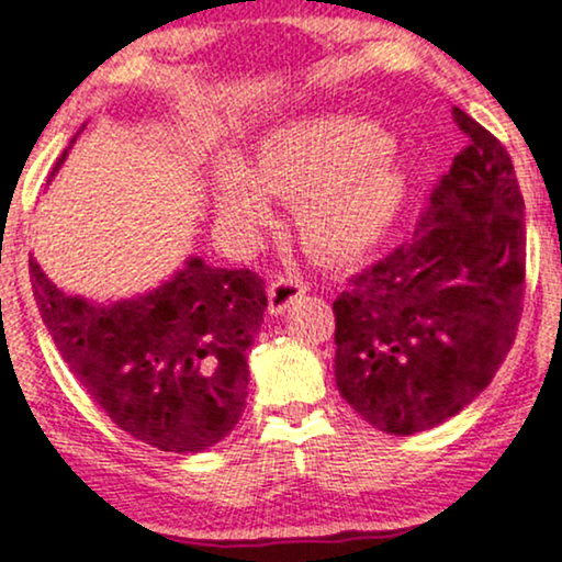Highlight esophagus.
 I'll list each match as a JSON object with an SVG mask.
<instances>
[{"mask_svg":"<svg viewBox=\"0 0 562 562\" xmlns=\"http://www.w3.org/2000/svg\"><path fill=\"white\" fill-rule=\"evenodd\" d=\"M306 290L308 285L303 280H299V277H277L272 285H269V312L285 314L290 303L299 301Z\"/></svg>","mask_w":562,"mask_h":562,"instance_id":"obj_1","label":"esophagus"}]
</instances>
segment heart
<instances>
[{
    "label": "heart",
    "instance_id": "b5f03b06",
    "mask_svg": "<svg viewBox=\"0 0 562 562\" xmlns=\"http://www.w3.org/2000/svg\"><path fill=\"white\" fill-rule=\"evenodd\" d=\"M404 171L385 132L348 113L288 119L261 134L250 164L222 158L214 200L224 222L259 227L272 198L299 200V227L327 256L375 245L404 200Z\"/></svg>",
    "mask_w": 562,
    "mask_h": 562
}]
</instances>
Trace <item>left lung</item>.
<instances>
[{"mask_svg":"<svg viewBox=\"0 0 562 562\" xmlns=\"http://www.w3.org/2000/svg\"><path fill=\"white\" fill-rule=\"evenodd\" d=\"M454 121L470 145L415 237L333 303L340 396L391 436L436 428L486 391L524 308L526 218L513 160L460 108Z\"/></svg>","mask_w":562,"mask_h":562,"instance_id":"1","label":"left lung"}]
</instances>
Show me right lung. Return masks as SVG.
I'll use <instances>...</instances> for the list:
<instances>
[{"instance_id":"obj_1","label":"right lung","mask_w":562,"mask_h":562,"mask_svg":"<svg viewBox=\"0 0 562 562\" xmlns=\"http://www.w3.org/2000/svg\"><path fill=\"white\" fill-rule=\"evenodd\" d=\"M29 269L57 351L121 430L173 454H198L232 434L248 396L245 353L267 308L259 274L190 256L147 293L89 301L57 288L34 256Z\"/></svg>"}]
</instances>
